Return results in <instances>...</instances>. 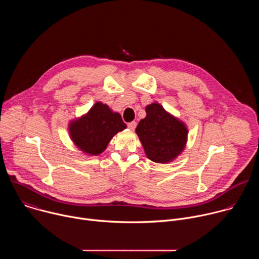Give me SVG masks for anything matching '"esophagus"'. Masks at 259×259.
<instances>
[{"label":"esophagus","mask_w":259,"mask_h":259,"mask_svg":"<svg viewBox=\"0 0 259 259\" xmlns=\"http://www.w3.org/2000/svg\"><path fill=\"white\" fill-rule=\"evenodd\" d=\"M128 128L131 130V131H133L135 128H136V122H131V123H129L128 124Z\"/></svg>","instance_id":"esophagus-1"}]
</instances>
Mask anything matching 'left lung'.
Here are the masks:
<instances>
[{"instance_id": "8db88e82", "label": "left lung", "mask_w": 259, "mask_h": 259, "mask_svg": "<svg viewBox=\"0 0 259 259\" xmlns=\"http://www.w3.org/2000/svg\"><path fill=\"white\" fill-rule=\"evenodd\" d=\"M146 117L138 123L135 132L151 161L167 164L184 150L188 128L183 122L169 114L164 107L153 102L145 107Z\"/></svg>"}]
</instances>
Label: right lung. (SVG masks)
Instances as JSON below:
<instances>
[{
    "mask_svg": "<svg viewBox=\"0 0 259 259\" xmlns=\"http://www.w3.org/2000/svg\"><path fill=\"white\" fill-rule=\"evenodd\" d=\"M126 127L119 113L97 101L86 115L69 122L68 132L78 149L89 156H98L112 138Z\"/></svg>",
    "mask_w": 259,
    "mask_h": 259,
    "instance_id": "add662e5",
    "label": "right lung"
}]
</instances>
